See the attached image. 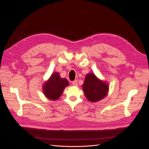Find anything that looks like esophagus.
<instances>
[{
	"label": "esophagus",
	"instance_id": "1",
	"mask_svg": "<svg viewBox=\"0 0 149 149\" xmlns=\"http://www.w3.org/2000/svg\"><path fill=\"white\" fill-rule=\"evenodd\" d=\"M72 83V84H73L74 86H77V85H78V81H77V80L73 81Z\"/></svg>",
	"mask_w": 149,
	"mask_h": 149
}]
</instances>
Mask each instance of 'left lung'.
Instances as JSON below:
<instances>
[{"label": "left lung", "mask_w": 149, "mask_h": 149, "mask_svg": "<svg viewBox=\"0 0 149 149\" xmlns=\"http://www.w3.org/2000/svg\"><path fill=\"white\" fill-rule=\"evenodd\" d=\"M83 89L85 97L89 101L97 102L107 95L109 86L106 82L98 79L95 74L89 73L86 76Z\"/></svg>", "instance_id": "8db88e82"}]
</instances>
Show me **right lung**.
Wrapping results in <instances>:
<instances>
[{
	"label": "right lung",
	"instance_id": "obj_1",
	"mask_svg": "<svg viewBox=\"0 0 149 149\" xmlns=\"http://www.w3.org/2000/svg\"><path fill=\"white\" fill-rule=\"evenodd\" d=\"M68 85L69 82L66 79H62L58 73L54 72L43 85L44 95L49 100H57Z\"/></svg>",
	"mask_w": 149,
	"mask_h": 149
}]
</instances>
